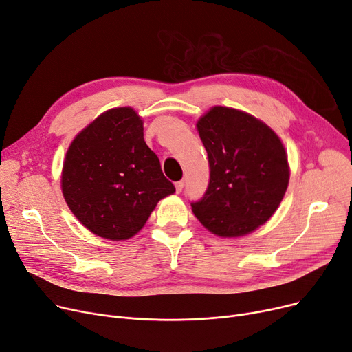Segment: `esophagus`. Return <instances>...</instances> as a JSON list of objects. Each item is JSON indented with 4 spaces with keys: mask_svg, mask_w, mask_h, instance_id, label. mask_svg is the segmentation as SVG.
Returning <instances> with one entry per match:
<instances>
[{
    "mask_svg": "<svg viewBox=\"0 0 352 352\" xmlns=\"http://www.w3.org/2000/svg\"><path fill=\"white\" fill-rule=\"evenodd\" d=\"M175 186H176V192H177V193H180V192L183 190V186H185V182H183V180H179V182H176V183H175Z\"/></svg>",
    "mask_w": 352,
    "mask_h": 352,
    "instance_id": "1",
    "label": "esophagus"
}]
</instances>
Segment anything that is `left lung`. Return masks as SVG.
Returning <instances> with one entry per match:
<instances>
[{
	"label": "left lung",
	"mask_w": 352,
	"mask_h": 352,
	"mask_svg": "<svg viewBox=\"0 0 352 352\" xmlns=\"http://www.w3.org/2000/svg\"><path fill=\"white\" fill-rule=\"evenodd\" d=\"M209 159L205 195L190 202L217 236H242L263 225L287 192L289 167L275 133L243 111L216 106L197 122Z\"/></svg>",
	"instance_id": "obj_1"
}]
</instances>
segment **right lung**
I'll return each mask as SVG.
<instances>
[{"instance_id":"obj_1","label":"right lung","mask_w":352,"mask_h":352,"mask_svg":"<svg viewBox=\"0 0 352 352\" xmlns=\"http://www.w3.org/2000/svg\"><path fill=\"white\" fill-rule=\"evenodd\" d=\"M61 189L77 219L111 241L135 236L159 200L175 192L130 107L103 113L77 135L65 155Z\"/></svg>"}]
</instances>
